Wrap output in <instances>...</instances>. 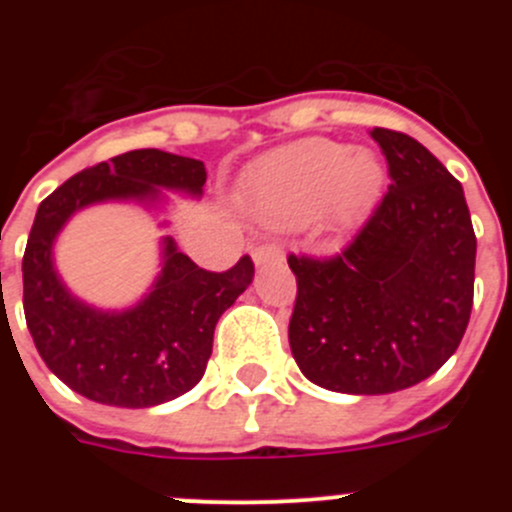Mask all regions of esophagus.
<instances>
[{
  "instance_id": "1",
  "label": "esophagus",
  "mask_w": 512,
  "mask_h": 512,
  "mask_svg": "<svg viewBox=\"0 0 512 512\" xmlns=\"http://www.w3.org/2000/svg\"><path fill=\"white\" fill-rule=\"evenodd\" d=\"M252 260L255 265H272V262H282V247L275 242H265L252 250Z\"/></svg>"
}]
</instances>
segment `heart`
<instances>
[{"label": "heart", "mask_w": 512, "mask_h": 512, "mask_svg": "<svg viewBox=\"0 0 512 512\" xmlns=\"http://www.w3.org/2000/svg\"><path fill=\"white\" fill-rule=\"evenodd\" d=\"M381 183L371 153L327 138H309L270 156L247 178L245 193L260 218L277 225H299L329 203L339 213L361 208Z\"/></svg>", "instance_id": "b5f03b06"}]
</instances>
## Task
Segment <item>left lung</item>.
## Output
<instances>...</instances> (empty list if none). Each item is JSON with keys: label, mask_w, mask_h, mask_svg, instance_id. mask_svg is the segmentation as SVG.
Segmentation results:
<instances>
[{"label": "left lung", "mask_w": 512, "mask_h": 512, "mask_svg": "<svg viewBox=\"0 0 512 512\" xmlns=\"http://www.w3.org/2000/svg\"><path fill=\"white\" fill-rule=\"evenodd\" d=\"M391 185L352 240L327 257L289 255L297 299L289 347L309 381L391 394L436 374L473 307L476 232L461 183L416 138L374 128Z\"/></svg>", "instance_id": "obj_1"}]
</instances>
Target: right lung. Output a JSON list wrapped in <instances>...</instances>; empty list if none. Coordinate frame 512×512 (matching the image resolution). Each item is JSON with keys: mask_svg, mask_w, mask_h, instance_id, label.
I'll return each mask as SVG.
<instances>
[{"mask_svg": "<svg viewBox=\"0 0 512 512\" xmlns=\"http://www.w3.org/2000/svg\"><path fill=\"white\" fill-rule=\"evenodd\" d=\"M203 160L143 148L71 175L41 200L22 260L24 317L36 352L69 389L96 404L148 409L193 389L213 354L220 314L255 275L250 255L210 272L165 240V265L138 307L103 314L71 297L51 265V242L84 205L156 198L158 188L200 195Z\"/></svg>", "mask_w": 512, "mask_h": 512, "instance_id": "1", "label": "right lung"}]
</instances>
